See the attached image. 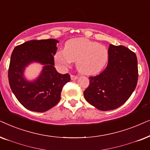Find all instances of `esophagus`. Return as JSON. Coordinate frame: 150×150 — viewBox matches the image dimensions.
Returning a JSON list of instances; mask_svg holds the SVG:
<instances>
[{"label": "esophagus", "instance_id": "1", "mask_svg": "<svg viewBox=\"0 0 150 150\" xmlns=\"http://www.w3.org/2000/svg\"><path fill=\"white\" fill-rule=\"evenodd\" d=\"M77 76H76V75H71V78L72 80H75V79H77Z\"/></svg>", "mask_w": 150, "mask_h": 150}]
</instances>
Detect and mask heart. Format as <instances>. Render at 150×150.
<instances>
[{
  "mask_svg": "<svg viewBox=\"0 0 150 150\" xmlns=\"http://www.w3.org/2000/svg\"><path fill=\"white\" fill-rule=\"evenodd\" d=\"M109 59V51L105 46L85 38L69 40L64 49L57 51L54 61L57 67L65 70L72 62H76V67L85 75H94L101 72Z\"/></svg>",
  "mask_w": 150,
  "mask_h": 150,
  "instance_id": "heart-1",
  "label": "heart"
}]
</instances>
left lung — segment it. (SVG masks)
<instances>
[{"label":"left lung","mask_w":150,"mask_h":150,"mask_svg":"<svg viewBox=\"0 0 150 150\" xmlns=\"http://www.w3.org/2000/svg\"><path fill=\"white\" fill-rule=\"evenodd\" d=\"M109 59L102 73L90 77L83 92L88 102L102 111L115 110L129 98L138 81L137 55L124 46L110 45Z\"/></svg>","instance_id":"8db88e82"}]
</instances>
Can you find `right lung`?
<instances>
[{
	"mask_svg": "<svg viewBox=\"0 0 150 150\" xmlns=\"http://www.w3.org/2000/svg\"><path fill=\"white\" fill-rule=\"evenodd\" d=\"M55 39L30 40L16 46L11 53L8 71L10 88L18 100L31 111L44 112L54 107L61 98V92L71 80L69 74L59 73L54 67L57 51ZM32 62L44 65L39 77L32 82L23 77L25 67Z\"/></svg>",
	"mask_w": 150,
	"mask_h": 150,
	"instance_id": "right-lung-1",
	"label": "right lung"
}]
</instances>
